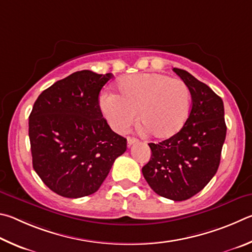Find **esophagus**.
Returning <instances> with one entry per match:
<instances>
[{"mask_svg":"<svg viewBox=\"0 0 252 252\" xmlns=\"http://www.w3.org/2000/svg\"><path fill=\"white\" fill-rule=\"evenodd\" d=\"M137 143H138V139L137 138H133V137L127 138V146H128V147L133 146V145L137 144Z\"/></svg>","mask_w":252,"mask_h":252,"instance_id":"34e87169","label":"esophagus"}]
</instances>
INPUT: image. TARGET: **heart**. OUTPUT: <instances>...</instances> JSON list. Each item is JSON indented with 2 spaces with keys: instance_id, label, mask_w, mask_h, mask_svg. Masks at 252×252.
I'll list each match as a JSON object with an SVG mask.
<instances>
[{
  "instance_id": "heart-1",
  "label": "heart",
  "mask_w": 252,
  "mask_h": 252,
  "mask_svg": "<svg viewBox=\"0 0 252 252\" xmlns=\"http://www.w3.org/2000/svg\"><path fill=\"white\" fill-rule=\"evenodd\" d=\"M191 95L187 84L161 73H138L124 77L116 95L100 98L101 113L118 134L136 121L156 138L177 134L190 113Z\"/></svg>"
}]
</instances>
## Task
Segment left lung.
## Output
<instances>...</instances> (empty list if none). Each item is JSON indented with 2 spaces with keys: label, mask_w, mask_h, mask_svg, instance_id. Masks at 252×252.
Listing matches in <instances>:
<instances>
[{
  "label": "left lung",
  "mask_w": 252,
  "mask_h": 252,
  "mask_svg": "<svg viewBox=\"0 0 252 252\" xmlns=\"http://www.w3.org/2000/svg\"><path fill=\"white\" fill-rule=\"evenodd\" d=\"M173 70L190 90V113L177 134L148 144L152 157L142 171L157 195L183 201L202 190L217 173L227 126L222 99L187 70Z\"/></svg>",
  "instance_id": "left-lung-1"
}]
</instances>
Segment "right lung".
I'll return each instance as SVG.
<instances>
[{
	"label": "right lung",
	"instance_id": "right-lung-1",
	"mask_svg": "<svg viewBox=\"0 0 252 252\" xmlns=\"http://www.w3.org/2000/svg\"><path fill=\"white\" fill-rule=\"evenodd\" d=\"M112 73L79 70L42 92L29 117L33 168L66 198L98 190L127 140L110 129L98 96Z\"/></svg>",
	"mask_w": 252,
	"mask_h": 252
}]
</instances>
